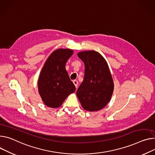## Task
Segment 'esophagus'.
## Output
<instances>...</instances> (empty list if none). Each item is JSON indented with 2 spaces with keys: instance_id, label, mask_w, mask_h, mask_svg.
I'll return each mask as SVG.
<instances>
[{
  "instance_id": "esophagus-1",
  "label": "esophagus",
  "mask_w": 155,
  "mask_h": 155,
  "mask_svg": "<svg viewBox=\"0 0 155 155\" xmlns=\"http://www.w3.org/2000/svg\"><path fill=\"white\" fill-rule=\"evenodd\" d=\"M73 83H74V84L75 85L76 87L77 88L78 87V81L77 80H74L73 81Z\"/></svg>"
}]
</instances>
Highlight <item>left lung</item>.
Wrapping results in <instances>:
<instances>
[{"instance_id": "1", "label": "left lung", "mask_w": 155, "mask_h": 155, "mask_svg": "<svg viewBox=\"0 0 155 155\" xmlns=\"http://www.w3.org/2000/svg\"><path fill=\"white\" fill-rule=\"evenodd\" d=\"M84 63L83 81L76 95L85 110L97 111L107 104L114 91V82L109 66L97 51H86L78 54Z\"/></svg>"}]
</instances>
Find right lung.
Returning a JSON list of instances; mask_svg holds the SVG:
<instances>
[{
  "label": "right lung",
  "instance_id": "right-lung-1",
  "mask_svg": "<svg viewBox=\"0 0 155 155\" xmlns=\"http://www.w3.org/2000/svg\"><path fill=\"white\" fill-rule=\"evenodd\" d=\"M69 49H59L47 59L41 71L38 87L46 105L51 108L60 107L66 98L76 90L65 69L68 59L73 54Z\"/></svg>",
  "mask_w": 155,
  "mask_h": 155
}]
</instances>
